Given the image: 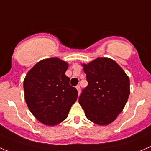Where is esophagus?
<instances>
[{
	"mask_svg": "<svg viewBox=\"0 0 151 151\" xmlns=\"http://www.w3.org/2000/svg\"><path fill=\"white\" fill-rule=\"evenodd\" d=\"M76 89H77V92H78V94L80 95V93H81V87H80V86L77 85V86H76Z\"/></svg>",
	"mask_w": 151,
	"mask_h": 151,
	"instance_id": "esophagus-1",
	"label": "esophagus"
}]
</instances>
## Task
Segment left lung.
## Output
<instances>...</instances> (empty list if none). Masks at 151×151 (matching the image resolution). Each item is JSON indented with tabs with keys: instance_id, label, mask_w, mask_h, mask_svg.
I'll return each instance as SVG.
<instances>
[{
	"instance_id": "8db88e82",
	"label": "left lung",
	"mask_w": 151,
	"mask_h": 151,
	"mask_svg": "<svg viewBox=\"0 0 151 151\" xmlns=\"http://www.w3.org/2000/svg\"><path fill=\"white\" fill-rule=\"evenodd\" d=\"M88 86L79 103L88 119L99 126L114 122L123 111L130 94L129 78L114 60L98 57L81 64Z\"/></svg>"
}]
</instances>
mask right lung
<instances>
[{
	"instance_id": "1",
	"label": "right lung",
	"mask_w": 151,
	"mask_h": 151,
	"mask_svg": "<svg viewBox=\"0 0 151 151\" xmlns=\"http://www.w3.org/2000/svg\"><path fill=\"white\" fill-rule=\"evenodd\" d=\"M68 63L58 57L40 61L27 73L23 82L25 100L39 122L55 126L68 116L78 92L65 75Z\"/></svg>"
}]
</instances>
